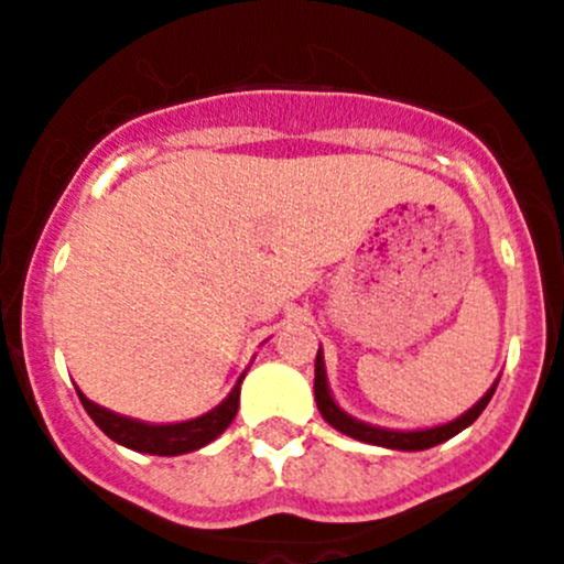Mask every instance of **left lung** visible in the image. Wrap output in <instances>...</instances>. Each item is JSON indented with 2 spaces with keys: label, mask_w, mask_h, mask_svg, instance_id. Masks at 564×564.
Wrapping results in <instances>:
<instances>
[{
  "label": "left lung",
  "mask_w": 564,
  "mask_h": 564,
  "mask_svg": "<svg viewBox=\"0 0 564 564\" xmlns=\"http://www.w3.org/2000/svg\"><path fill=\"white\" fill-rule=\"evenodd\" d=\"M492 392H496V387L489 389V392L484 394L481 401H478L470 412L456 417L454 423L436 425V429H425V431H389V429H378V425H367L361 423V420H354L350 414L341 412L328 392V381H325V361L319 350H317V361H314V401H317V409L319 414H323L325 423H330L336 431H341V434L354 436V440L370 442V445H381V448H394V451L434 448V445H440V442L451 440V436H456L459 431H465L470 423H476L478 414L487 409Z\"/></svg>",
  "instance_id": "obj_1"
}]
</instances>
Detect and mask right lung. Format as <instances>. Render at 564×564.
Segmentation results:
<instances>
[{"label":"right lung","mask_w":564,"mask_h":564,"mask_svg":"<svg viewBox=\"0 0 564 564\" xmlns=\"http://www.w3.org/2000/svg\"><path fill=\"white\" fill-rule=\"evenodd\" d=\"M239 383H236L234 392H230L214 412L175 425L139 423V420L122 417V414H113L108 412V409L97 406V403L88 401L83 392L77 394H80V403L88 412V417H91L113 442H119V445H124V448L130 451H141V454L177 456L203 448V445H208L210 440H217V436L234 423L236 412H239Z\"/></svg>","instance_id":"obj_1"}]
</instances>
